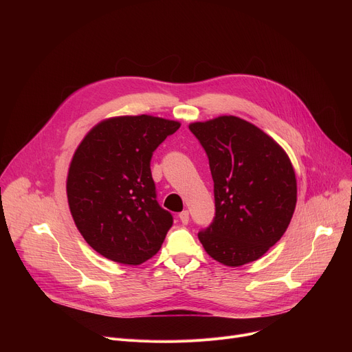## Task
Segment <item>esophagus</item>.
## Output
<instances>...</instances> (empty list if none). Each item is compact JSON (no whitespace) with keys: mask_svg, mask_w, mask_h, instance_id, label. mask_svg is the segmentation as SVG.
I'll list each match as a JSON object with an SVG mask.
<instances>
[{"mask_svg":"<svg viewBox=\"0 0 352 352\" xmlns=\"http://www.w3.org/2000/svg\"><path fill=\"white\" fill-rule=\"evenodd\" d=\"M178 218H179V221L182 224H188V221H190V212L186 210V211H182V212H179L178 214Z\"/></svg>","mask_w":352,"mask_h":352,"instance_id":"1","label":"esophagus"}]
</instances>
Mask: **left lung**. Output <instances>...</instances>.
<instances>
[{
    "instance_id": "obj_1",
    "label": "left lung",
    "mask_w": 352,
    "mask_h": 352,
    "mask_svg": "<svg viewBox=\"0 0 352 352\" xmlns=\"http://www.w3.org/2000/svg\"><path fill=\"white\" fill-rule=\"evenodd\" d=\"M208 157L215 217L198 238L215 261L239 267L263 256L287 231L297 179L283 148L260 128L224 116L190 124Z\"/></svg>"
}]
</instances>
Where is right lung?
Here are the masks:
<instances>
[{
  "label": "right lung",
  "instance_id": "1",
  "mask_svg": "<svg viewBox=\"0 0 352 352\" xmlns=\"http://www.w3.org/2000/svg\"><path fill=\"white\" fill-rule=\"evenodd\" d=\"M179 122L151 116L117 117L96 125L72 157L67 195L89 247L111 261L140 265L154 256L173 227L157 201L151 158Z\"/></svg>",
  "mask_w": 352,
  "mask_h": 352
}]
</instances>
